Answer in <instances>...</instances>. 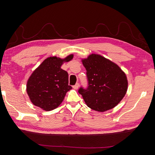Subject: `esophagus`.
<instances>
[{"label": "esophagus", "mask_w": 155, "mask_h": 155, "mask_svg": "<svg viewBox=\"0 0 155 155\" xmlns=\"http://www.w3.org/2000/svg\"><path fill=\"white\" fill-rule=\"evenodd\" d=\"M78 87H79V83H76L74 86H73V88H74V90H77Z\"/></svg>", "instance_id": "1"}]
</instances>
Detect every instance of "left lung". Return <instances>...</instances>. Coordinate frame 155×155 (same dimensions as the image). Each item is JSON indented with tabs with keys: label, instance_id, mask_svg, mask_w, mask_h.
<instances>
[{
	"label": "left lung",
	"instance_id": "1",
	"mask_svg": "<svg viewBox=\"0 0 155 155\" xmlns=\"http://www.w3.org/2000/svg\"><path fill=\"white\" fill-rule=\"evenodd\" d=\"M86 69L87 87H81L87 107L97 111L111 109L124 98L127 91V76L118 65L99 54H91L82 59Z\"/></svg>",
	"mask_w": 155,
	"mask_h": 155
}]
</instances>
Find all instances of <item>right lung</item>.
Instances as JSON below:
<instances>
[{
	"label": "right lung",
	"instance_id": "1",
	"mask_svg": "<svg viewBox=\"0 0 155 155\" xmlns=\"http://www.w3.org/2000/svg\"><path fill=\"white\" fill-rule=\"evenodd\" d=\"M72 58L73 54L64 59L48 57L34 70L27 85V94L34 105L45 111H51L60 105L67 91L72 88L68 85V72L61 66Z\"/></svg>",
	"mask_w": 155,
	"mask_h": 155
}]
</instances>
